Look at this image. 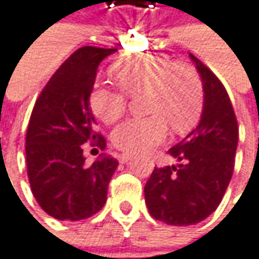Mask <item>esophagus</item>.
Masks as SVG:
<instances>
[{
    "label": "esophagus",
    "instance_id": "esophagus-1",
    "mask_svg": "<svg viewBox=\"0 0 259 259\" xmlns=\"http://www.w3.org/2000/svg\"><path fill=\"white\" fill-rule=\"evenodd\" d=\"M117 158H119V161H120V163H128V161L133 158V155H131V154H119V157H117Z\"/></svg>",
    "mask_w": 259,
    "mask_h": 259
}]
</instances>
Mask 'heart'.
Instances as JSON below:
<instances>
[{
	"label": "heart",
	"mask_w": 259,
	"mask_h": 259,
	"mask_svg": "<svg viewBox=\"0 0 259 259\" xmlns=\"http://www.w3.org/2000/svg\"><path fill=\"white\" fill-rule=\"evenodd\" d=\"M120 89L96 84L89 102L93 114L105 123L123 116L128 96L145 93L146 117H133L114 128L111 140L120 151L137 154L160 145L167 136V125L175 133H186L197 122L203 107V84L196 67L174 62L167 54L142 53L113 66Z\"/></svg>",
	"instance_id": "obj_1"
}]
</instances>
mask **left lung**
<instances>
[{"label":"left lung","instance_id":"obj_1","mask_svg":"<svg viewBox=\"0 0 259 259\" xmlns=\"http://www.w3.org/2000/svg\"><path fill=\"white\" fill-rule=\"evenodd\" d=\"M203 84V110L193 131L169 154L175 166L155 167L145 186L149 214L167 225L205 220L223 199L235 164L238 123L225 85L190 54Z\"/></svg>","mask_w":259,"mask_h":259}]
</instances>
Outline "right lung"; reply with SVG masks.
I'll return each instance as SVG.
<instances>
[{"label":"right lung","instance_id":"1","mask_svg":"<svg viewBox=\"0 0 259 259\" xmlns=\"http://www.w3.org/2000/svg\"><path fill=\"white\" fill-rule=\"evenodd\" d=\"M113 53L96 47L76 50L50 78L31 111L25 137L28 181L40 208L54 219H89L107 200L119 163L101 157L85 164L82 145L105 148V139L95 131L89 98L98 66Z\"/></svg>","mask_w":259,"mask_h":259}]
</instances>
